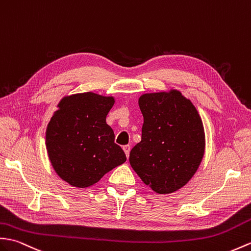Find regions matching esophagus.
Instances as JSON below:
<instances>
[{
  "instance_id": "34e87169",
  "label": "esophagus",
  "mask_w": 251,
  "mask_h": 251,
  "mask_svg": "<svg viewBox=\"0 0 251 251\" xmlns=\"http://www.w3.org/2000/svg\"><path fill=\"white\" fill-rule=\"evenodd\" d=\"M123 150L126 154V157L128 158V157H129V153H130V145H124Z\"/></svg>"
}]
</instances>
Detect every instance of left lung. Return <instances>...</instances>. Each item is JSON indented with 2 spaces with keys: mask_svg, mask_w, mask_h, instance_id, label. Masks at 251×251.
I'll list each match as a JSON object with an SVG mask.
<instances>
[{
  "mask_svg": "<svg viewBox=\"0 0 251 251\" xmlns=\"http://www.w3.org/2000/svg\"><path fill=\"white\" fill-rule=\"evenodd\" d=\"M138 102L142 137L130 151V166L157 194H172L189 182L204 156L201 116L190 99L174 89L142 94Z\"/></svg>",
  "mask_w": 251,
  "mask_h": 251,
  "instance_id": "8db88e82",
  "label": "left lung"
}]
</instances>
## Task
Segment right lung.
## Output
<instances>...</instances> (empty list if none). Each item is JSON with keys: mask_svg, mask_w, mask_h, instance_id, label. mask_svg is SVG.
Instances as JSON below:
<instances>
[{"mask_svg": "<svg viewBox=\"0 0 251 251\" xmlns=\"http://www.w3.org/2000/svg\"><path fill=\"white\" fill-rule=\"evenodd\" d=\"M113 96L93 92L63 97L47 126L46 148L52 167L63 180L77 188L94 185L126 161L106 123Z\"/></svg>", "mask_w": 251, "mask_h": 251, "instance_id": "1", "label": "right lung"}]
</instances>
